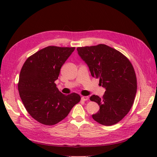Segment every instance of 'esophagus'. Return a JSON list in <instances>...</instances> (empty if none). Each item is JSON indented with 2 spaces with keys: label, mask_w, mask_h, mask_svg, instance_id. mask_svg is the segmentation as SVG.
I'll list each match as a JSON object with an SVG mask.
<instances>
[{
  "label": "esophagus",
  "mask_w": 157,
  "mask_h": 157,
  "mask_svg": "<svg viewBox=\"0 0 157 157\" xmlns=\"http://www.w3.org/2000/svg\"><path fill=\"white\" fill-rule=\"evenodd\" d=\"M81 99L82 101H87L89 99V97L88 96H82L81 98Z\"/></svg>",
  "instance_id": "obj_1"
}]
</instances>
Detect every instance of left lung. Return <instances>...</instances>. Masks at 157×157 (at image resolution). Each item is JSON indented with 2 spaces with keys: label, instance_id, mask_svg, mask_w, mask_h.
Returning <instances> with one entry per match:
<instances>
[{
  "label": "left lung",
  "instance_id": "1",
  "mask_svg": "<svg viewBox=\"0 0 157 157\" xmlns=\"http://www.w3.org/2000/svg\"><path fill=\"white\" fill-rule=\"evenodd\" d=\"M78 54L86 63L93 77L99 78L105 88L102 98L93 95L99 110L92 115L94 121L104 126L115 124L132 107L137 92V78L130 60L121 52L105 44L78 47Z\"/></svg>",
  "mask_w": 157,
  "mask_h": 157
}]
</instances>
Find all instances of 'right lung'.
Returning a JSON list of instances; mask_svg holds the SVG:
<instances>
[{
  "instance_id": "obj_1",
  "label": "right lung",
  "mask_w": 157,
  "mask_h": 157,
  "mask_svg": "<svg viewBox=\"0 0 157 157\" xmlns=\"http://www.w3.org/2000/svg\"><path fill=\"white\" fill-rule=\"evenodd\" d=\"M75 47L49 46L29 56L21 69L18 91L28 113L40 124L52 126L68 115L80 100L78 94L59 91L55 81Z\"/></svg>"
}]
</instances>
